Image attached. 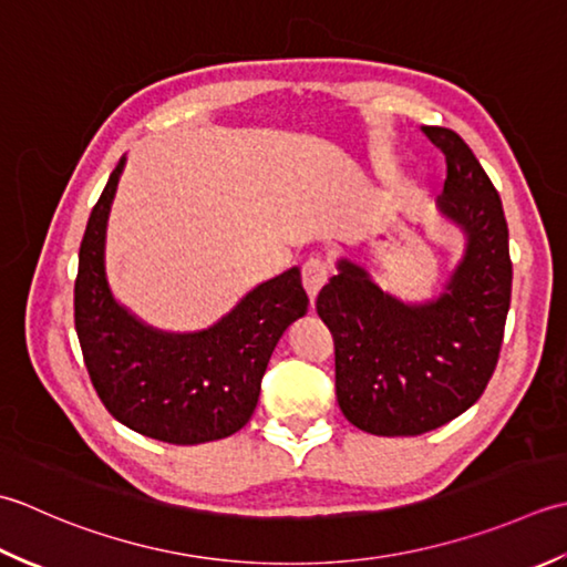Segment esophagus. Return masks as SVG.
<instances>
[{
    "label": "esophagus",
    "instance_id": "34e87169",
    "mask_svg": "<svg viewBox=\"0 0 567 567\" xmlns=\"http://www.w3.org/2000/svg\"><path fill=\"white\" fill-rule=\"evenodd\" d=\"M328 281V267L326 261L318 259V257H310L306 264H303V286H306V293L310 300H316L320 288L326 286Z\"/></svg>",
    "mask_w": 567,
    "mask_h": 567
}]
</instances>
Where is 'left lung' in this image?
Here are the masks:
<instances>
[{"label": "left lung", "instance_id": "left-lung-1", "mask_svg": "<svg viewBox=\"0 0 567 567\" xmlns=\"http://www.w3.org/2000/svg\"><path fill=\"white\" fill-rule=\"evenodd\" d=\"M421 130L447 166L435 210L465 239L441 293L403 300L384 291L364 264L340 257L316 303L334 338V389L344 419L386 437L441 429L482 396L512 298L499 193L453 130Z\"/></svg>", "mask_w": 567, "mask_h": 567}]
</instances>
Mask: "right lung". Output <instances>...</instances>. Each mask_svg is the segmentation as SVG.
<instances>
[{"instance_id":"1","label":"right lung","mask_w":567,"mask_h":567,"mask_svg":"<svg viewBox=\"0 0 567 567\" xmlns=\"http://www.w3.org/2000/svg\"><path fill=\"white\" fill-rule=\"evenodd\" d=\"M126 156L92 207L78 257L75 330L97 396L126 429L198 445L245 429L261 377L291 322L308 313L300 269L261 281L213 326L173 332L120 303L107 279V223Z\"/></svg>"}]
</instances>
